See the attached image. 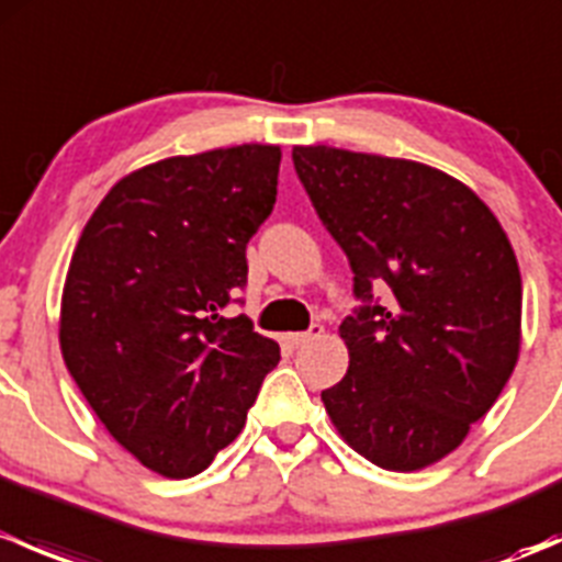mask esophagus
Instances as JSON below:
<instances>
[{"mask_svg": "<svg viewBox=\"0 0 562 562\" xmlns=\"http://www.w3.org/2000/svg\"><path fill=\"white\" fill-rule=\"evenodd\" d=\"M323 334V326L321 323H313V326L307 328V331H296V334H288V345L291 348H304V345H310L313 339H317Z\"/></svg>", "mask_w": 562, "mask_h": 562, "instance_id": "1", "label": "esophagus"}]
</instances>
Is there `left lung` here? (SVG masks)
I'll use <instances>...</instances> for the list:
<instances>
[{
    "instance_id": "left-lung-1",
    "label": "left lung",
    "mask_w": 562,
    "mask_h": 562,
    "mask_svg": "<svg viewBox=\"0 0 562 562\" xmlns=\"http://www.w3.org/2000/svg\"><path fill=\"white\" fill-rule=\"evenodd\" d=\"M293 168L359 299L339 326L348 375L323 405L378 468H427L462 443L517 364L512 241L473 190L422 162L296 146Z\"/></svg>"
}]
</instances>
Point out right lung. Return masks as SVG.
<instances>
[{
  "label": "right lung",
  "mask_w": 562,
  "mask_h": 562,
  "mask_svg": "<svg viewBox=\"0 0 562 562\" xmlns=\"http://www.w3.org/2000/svg\"><path fill=\"white\" fill-rule=\"evenodd\" d=\"M280 146L168 157L124 176L83 228L61 293L65 364L140 464L190 479L245 427L280 345L241 304L247 241L277 201Z\"/></svg>",
  "instance_id": "add662e5"
}]
</instances>
